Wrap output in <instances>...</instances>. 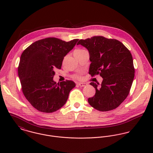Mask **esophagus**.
Returning a JSON list of instances; mask_svg holds the SVG:
<instances>
[{
    "mask_svg": "<svg viewBox=\"0 0 153 153\" xmlns=\"http://www.w3.org/2000/svg\"><path fill=\"white\" fill-rule=\"evenodd\" d=\"M78 85L79 87H83L86 86V85H87V84H86V83H78Z\"/></svg>",
    "mask_w": 153,
    "mask_h": 153,
    "instance_id": "obj_1",
    "label": "esophagus"
}]
</instances>
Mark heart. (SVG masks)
<instances>
[{"label": "heart", "mask_w": 153, "mask_h": 153, "mask_svg": "<svg viewBox=\"0 0 153 153\" xmlns=\"http://www.w3.org/2000/svg\"><path fill=\"white\" fill-rule=\"evenodd\" d=\"M83 49H78V50H76V51H82ZM74 77L75 78H76V79H81V75H75L74 76Z\"/></svg>", "instance_id": "b5f03b06"}]
</instances>
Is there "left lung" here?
Listing matches in <instances>:
<instances>
[{
  "mask_svg": "<svg viewBox=\"0 0 153 153\" xmlns=\"http://www.w3.org/2000/svg\"><path fill=\"white\" fill-rule=\"evenodd\" d=\"M88 49L91 62L89 74L103 78L101 84L91 82L95 94L89 98L91 106L100 111L117 108L129 94L135 69L130 51L117 39L93 36L77 43Z\"/></svg>",
  "mask_w": 153,
  "mask_h": 153,
  "instance_id": "obj_1",
  "label": "left lung"
}]
</instances>
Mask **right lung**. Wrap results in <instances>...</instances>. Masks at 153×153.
<instances>
[{"label":"right lung","instance_id":"1","mask_svg":"<svg viewBox=\"0 0 153 153\" xmlns=\"http://www.w3.org/2000/svg\"><path fill=\"white\" fill-rule=\"evenodd\" d=\"M78 41L47 38L31 44L22 52L18 75L24 96L35 109L50 113L65 105L76 85L69 80L56 84L53 80L54 69L61 68L64 56Z\"/></svg>","mask_w":153,"mask_h":153}]
</instances>
